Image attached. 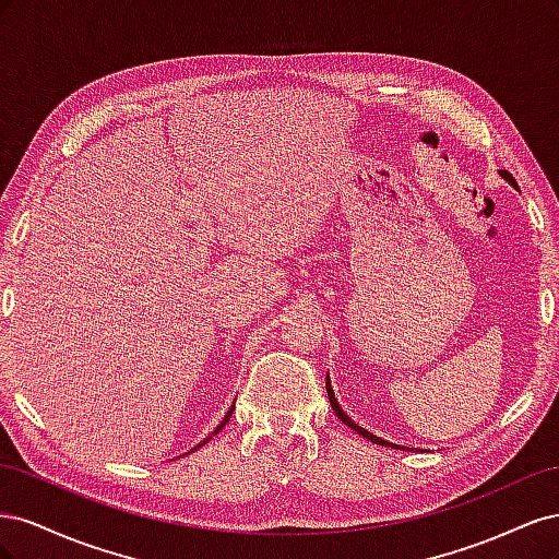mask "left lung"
<instances>
[{
	"label": "left lung",
	"instance_id": "1",
	"mask_svg": "<svg viewBox=\"0 0 559 559\" xmlns=\"http://www.w3.org/2000/svg\"><path fill=\"white\" fill-rule=\"evenodd\" d=\"M506 179H509L511 181V186H515V189H518V183H515V179L511 177V175H503ZM326 392H329V401H331V408L335 411V415L337 417H341V421H345V425L349 427V429H354V431H357L359 436H364V438H368V441H373V443H378V445H392V443H386V441H382V438H378V436H373V433H370V431H366V429H361V427H357V425H354V421L347 417V413H343V408H341V403H337L335 401V394H333V389H331V380L326 378ZM394 448H399V445H394Z\"/></svg>",
	"mask_w": 559,
	"mask_h": 559
}]
</instances>
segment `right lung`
<instances>
[{
  "label": "right lung",
  "instance_id": "add662e5",
  "mask_svg": "<svg viewBox=\"0 0 559 559\" xmlns=\"http://www.w3.org/2000/svg\"><path fill=\"white\" fill-rule=\"evenodd\" d=\"M233 411H235V403H233V408H230V411H228V415H226V417H224V421H222V425H218V427H216V429H214V433H218V431H222V429H224V427H226V421H228V419H230V415H233ZM214 433H212V436H214ZM212 436H210V438H212ZM210 438H205V441H202V443H200V445H205V443H210ZM200 445H198V448H200ZM198 448H193V450H198Z\"/></svg>",
  "mask_w": 559,
  "mask_h": 559
}]
</instances>
